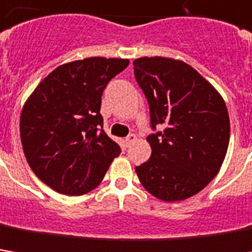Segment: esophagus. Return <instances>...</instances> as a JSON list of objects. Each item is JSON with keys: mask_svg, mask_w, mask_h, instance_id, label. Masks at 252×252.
Returning a JSON list of instances; mask_svg holds the SVG:
<instances>
[{"mask_svg": "<svg viewBox=\"0 0 252 252\" xmlns=\"http://www.w3.org/2000/svg\"><path fill=\"white\" fill-rule=\"evenodd\" d=\"M136 140H137L136 134H129V136L126 137V140H125V144H126V147H130Z\"/></svg>", "mask_w": 252, "mask_h": 252, "instance_id": "1", "label": "esophagus"}]
</instances>
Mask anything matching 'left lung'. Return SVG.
I'll use <instances>...</instances> for the list:
<instances>
[{
  "label": "left lung",
  "instance_id": "8db88e82",
  "mask_svg": "<svg viewBox=\"0 0 252 252\" xmlns=\"http://www.w3.org/2000/svg\"><path fill=\"white\" fill-rule=\"evenodd\" d=\"M134 76L150 104L151 157L136 166L143 187L166 202L190 198L217 176L230 138L229 112L211 83L183 61L134 59Z\"/></svg>",
  "mask_w": 252,
  "mask_h": 252
}]
</instances>
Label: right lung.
I'll list each match as a JSON object with an SVG mask.
<instances>
[{
  "mask_svg": "<svg viewBox=\"0 0 252 252\" xmlns=\"http://www.w3.org/2000/svg\"><path fill=\"white\" fill-rule=\"evenodd\" d=\"M129 59L72 61L54 69L29 95L20 141L29 166L57 193L83 195L105 176L121 147L101 129V95Z\"/></svg>",
  "mask_w": 252,
  "mask_h": 252,
  "instance_id": "right-lung-1",
  "label": "right lung"
}]
</instances>
